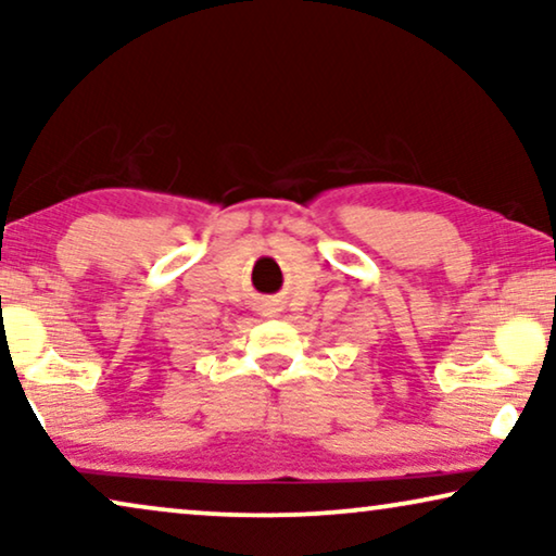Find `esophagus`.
<instances>
[{"instance_id": "1", "label": "esophagus", "mask_w": 556, "mask_h": 556, "mask_svg": "<svg viewBox=\"0 0 556 556\" xmlns=\"http://www.w3.org/2000/svg\"><path fill=\"white\" fill-rule=\"evenodd\" d=\"M257 311H261L263 316L273 318V316H278V311H280V303H278V301H273V299H263L261 303H257Z\"/></svg>"}]
</instances>
